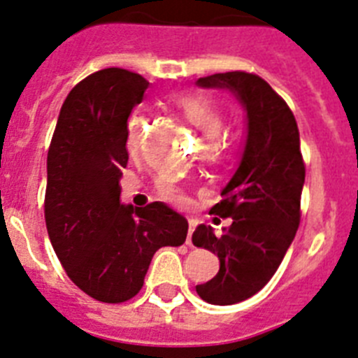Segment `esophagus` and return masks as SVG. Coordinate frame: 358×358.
Listing matches in <instances>:
<instances>
[{
  "label": "esophagus",
  "instance_id": "1",
  "mask_svg": "<svg viewBox=\"0 0 358 358\" xmlns=\"http://www.w3.org/2000/svg\"><path fill=\"white\" fill-rule=\"evenodd\" d=\"M196 227H198V221L196 219H189V234H187V244L189 246H192V231L196 230Z\"/></svg>",
  "mask_w": 358,
  "mask_h": 358
}]
</instances>
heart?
<instances>
[{
	"label": "heart",
	"instance_id": "heart-1",
	"mask_svg": "<svg viewBox=\"0 0 358 358\" xmlns=\"http://www.w3.org/2000/svg\"><path fill=\"white\" fill-rule=\"evenodd\" d=\"M176 112L185 119L187 123L192 124L199 134L203 135L201 141V155L205 159H214L221 153V139L219 135L224 128V117L221 110L217 108L214 101H210L205 96L199 94H182L173 101ZM143 117L141 115H134L128 121V131H127V146L131 153L139 150L141 141H143ZM164 198L169 201L183 203L185 196L176 189L171 183H162L160 185Z\"/></svg>",
	"mask_w": 358,
	"mask_h": 358
}]
</instances>
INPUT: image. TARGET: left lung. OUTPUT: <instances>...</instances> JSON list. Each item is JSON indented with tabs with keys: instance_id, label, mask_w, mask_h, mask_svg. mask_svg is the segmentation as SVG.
Listing matches in <instances>:
<instances>
[{
	"instance_id": "8db88e82",
	"label": "left lung",
	"mask_w": 358,
	"mask_h": 358,
	"mask_svg": "<svg viewBox=\"0 0 358 358\" xmlns=\"http://www.w3.org/2000/svg\"><path fill=\"white\" fill-rule=\"evenodd\" d=\"M203 89H227L246 112V141L239 166L221 191L212 214L231 217L223 234L199 224L192 244L219 259L217 275L196 285L212 305L251 298L275 275L299 227L305 164L299 131L287 103L260 76L231 71L196 82Z\"/></svg>"
}]
</instances>
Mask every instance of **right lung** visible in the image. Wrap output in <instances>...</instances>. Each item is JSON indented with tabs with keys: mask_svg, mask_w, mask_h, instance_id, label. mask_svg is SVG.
<instances>
[{
	"mask_svg": "<svg viewBox=\"0 0 358 358\" xmlns=\"http://www.w3.org/2000/svg\"><path fill=\"white\" fill-rule=\"evenodd\" d=\"M148 85L119 67L87 76L67 94L48 151L44 217L51 246L73 283L103 303L134 298L155 251L182 246L189 230L166 203H121L128 117Z\"/></svg>",
	"mask_w": 358,
	"mask_h": 358,
	"instance_id": "obj_1",
	"label": "right lung"
}]
</instances>
